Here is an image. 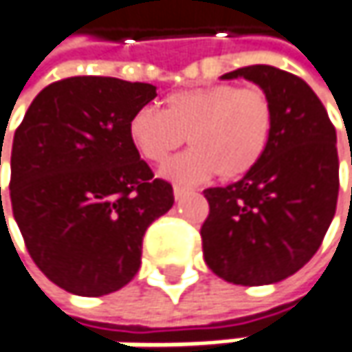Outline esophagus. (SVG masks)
Segmentation results:
<instances>
[{
  "instance_id": "1",
  "label": "esophagus",
  "mask_w": 352,
  "mask_h": 352,
  "mask_svg": "<svg viewBox=\"0 0 352 352\" xmlns=\"http://www.w3.org/2000/svg\"><path fill=\"white\" fill-rule=\"evenodd\" d=\"M187 193H189V189H187V187H181V185H175V187H173V195H175L177 201H179V199H183Z\"/></svg>"
}]
</instances>
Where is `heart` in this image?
Here are the masks:
<instances>
[{
    "label": "heart",
    "instance_id": "obj_1",
    "mask_svg": "<svg viewBox=\"0 0 352 352\" xmlns=\"http://www.w3.org/2000/svg\"><path fill=\"white\" fill-rule=\"evenodd\" d=\"M273 123V103L263 89L217 83L171 94L161 113L137 111L129 135L139 155L153 165H163L187 139L191 151L163 173L189 185L213 173L221 181L249 175L267 153Z\"/></svg>",
    "mask_w": 352,
    "mask_h": 352
}]
</instances>
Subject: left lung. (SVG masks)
I'll return each instance as SVG.
<instances>
[{
  "instance_id": "left-lung-1",
  "label": "left lung",
  "mask_w": 352,
  "mask_h": 352,
  "mask_svg": "<svg viewBox=\"0 0 352 352\" xmlns=\"http://www.w3.org/2000/svg\"><path fill=\"white\" fill-rule=\"evenodd\" d=\"M245 77L273 103V135L257 167L227 187L205 189L203 257L221 279L257 287L291 277L319 251L339 197L337 131L297 75L249 65ZM352 165V157H351Z\"/></svg>"
}]
</instances>
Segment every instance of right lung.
I'll use <instances>...</instances> for the list:
<instances>
[{"label": "right lung", "instance_id": "add662e5", "mask_svg": "<svg viewBox=\"0 0 352 352\" xmlns=\"http://www.w3.org/2000/svg\"><path fill=\"white\" fill-rule=\"evenodd\" d=\"M155 85L79 75L33 99L11 147L13 217L39 271L81 297L133 279L147 227L173 207L135 149L129 123Z\"/></svg>", "mask_w": 352, "mask_h": 352}]
</instances>
